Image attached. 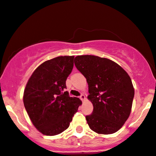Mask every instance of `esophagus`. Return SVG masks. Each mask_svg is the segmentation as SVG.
<instances>
[{"instance_id": "34e87169", "label": "esophagus", "mask_w": 156, "mask_h": 156, "mask_svg": "<svg viewBox=\"0 0 156 156\" xmlns=\"http://www.w3.org/2000/svg\"><path fill=\"white\" fill-rule=\"evenodd\" d=\"M80 99H81V100L83 101V102H84V101L86 100V97H85V95H84V94H81V95H80Z\"/></svg>"}]
</instances>
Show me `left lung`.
I'll use <instances>...</instances> for the list:
<instances>
[{
	"instance_id": "left-lung-1",
	"label": "left lung",
	"mask_w": 156,
	"mask_h": 156,
	"mask_svg": "<svg viewBox=\"0 0 156 156\" xmlns=\"http://www.w3.org/2000/svg\"><path fill=\"white\" fill-rule=\"evenodd\" d=\"M74 62L89 85L87 98L94 107L92 113L86 116L89 128L100 134L118 132L132 111L134 89L130 76L107 58L81 55Z\"/></svg>"
}]
</instances>
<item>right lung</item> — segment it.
Here are the masks:
<instances>
[{
	"label": "right lung",
	"mask_w": 156,
	"mask_h": 156,
	"mask_svg": "<svg viewBox=\"0 0 156 156\" xmlns=\"http://www.w3.org/2000/svg\"><path fill=\"white\" fill-rule=\"evenodd\" d=\"M74 56H60L39 65L30 77L23 94L24 108L41 134L54 136L70 126L81 100L69 97L66 80L73 68Z\"/></svg>",
	"instance_id": "right-lung-1"
}]
</instances>
